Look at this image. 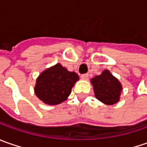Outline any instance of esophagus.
Segmentation results:
<instances>
[{"instance_id": "obj_1", "label": "esophagus", "mask_w": 147, "mask_h": 147, "mask_svg": "<svg viewBox=\"0 0 147 147\" xmlns=\"http://www.w3.org/2000/svg\"><path fill=\"white\" fill-rule=\"evenodd\" d=\"M81 78H82V79H87V78H88V74H82V75H81Z\"/></svg>"}]
</instances>
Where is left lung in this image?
Listing matches in <instances>:
<instances>
[{"label": "left lung", "mask_w": 147, "mask_h": 147, "mask_svg": "<svg viewBox=\"0 0 147 147\" xmlns=\"http://www.w3.org/2000/svg\"><path fill=\"white\" fill-rule=\"evenodd\" d=\"M95 96L106 105H114L119 100L122 86L108 70L102 72L100 75L92 78Z\"/></svg>", "instance_id": "left-lung-1"}]
</instances>
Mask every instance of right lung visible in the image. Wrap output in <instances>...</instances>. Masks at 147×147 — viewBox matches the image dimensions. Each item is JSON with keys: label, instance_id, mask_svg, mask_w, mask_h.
Here are the masks:
<instances>
[{"label": "right lung", "instance_id": "add662e5", "mask_svg": "<svg viewBox=\"0 0 147 147\" xmlns=\"http://www.w3.org/2000/svg\"><path fill=\"white\" fill-rule=\"evenodd\" d=\"M78 79L76 73L69 72L57 64L46 69L37 78L35 94L46 104L58 105L68 98Z\"/></svg>", "mask_w": 147, "mask_h": 147}]
</instances>
